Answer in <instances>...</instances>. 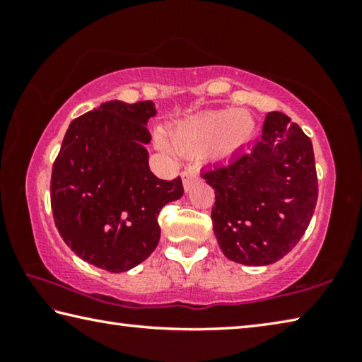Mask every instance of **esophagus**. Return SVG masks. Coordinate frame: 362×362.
Segmentation results:
<instances>
[{"mask_svg": "<svg viewBox=\"0 0 362 362\" xmlns=\"http://www.w3.org/2000/svg\"><path fill=\"white\" fill-rule=\"evenodd\" d=\"M196 177H198V174H196L194 169H185L182 173V182H183V188H185V192H188L189 188H192L193 182L196 180Z\"/></svg>", "mask_w": 362, "mask_h": 362, "instance_id": "1", "label": "esophagus"}]
</instances>
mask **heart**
I'll return each instance as SVG.
<instances>
[{
	"instance_id": "obj_1",
	"label": "heart",
	"mask_w": 362,
	"mask_h": 362,
	"mask_svg": "<svg viewBox=\"0 0 362 362\" xmlns=\"http://www.w3.org/2000/svg\"><path fill=\"white\" fill-rule=\"evenodd\" d=\"M254 132L255 121L250 113L223 108L177 122L168 132V140L180 155L193 156L206 151L212 159H226L247 145Z\"/></svg>"
}]
</instances>
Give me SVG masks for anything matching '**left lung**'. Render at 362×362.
<instances>
[{
    "label": "left lung",
    "instance_id": "left-lung-1",
    "mask_svg": "<svg viewBox=\"0 0 362 362\" xmlns=\"http://www.w3.org/2000/svg\"><path fill=\"white\" fill-rule=\"evenodd\" d=\"M216 189L211 217L226 259L269 265L296 247L317 201L311 140L289 116L267 115L262 139L223 166L203 173Z\"/></svg>",
    "mask_w": 362,
    "mask_h": 362
}]
</instances>
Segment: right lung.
<instances>
[{
	"label": "right lung",
	"mask_w": 362,
	"mask_h": 362,
	"mask_svg": "<svg viewBox=\"0 0 362 362\" xmlns=\"http://www.w3.org/2000/svg\"><path fill=\"white\" fill-rule=\"evenodd\" d=\"M155 103L110 100L73 119L54 161L51 207L57 230L84 262L127 272L156 249L163 206L183 194L182 179L148 166L146 122Z\"/></svg>",
	"instance_id": "obj_1"
}]
</instances>
